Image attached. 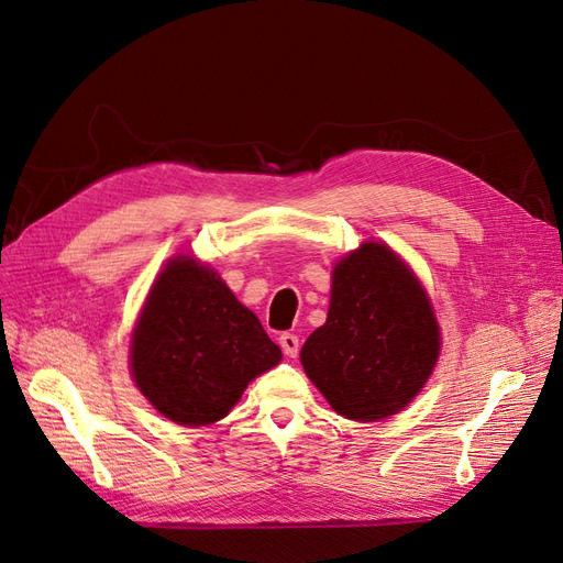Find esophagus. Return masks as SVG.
<instances>
[{"label": "esophagus", "instance_id": "esophagus-1", "mask_svg": "<svg viewBox=\"0 0 563 563\" xmlns=\"http://www.w3.org/2000/svg\"><path fill=\"white\" fill-rule=\"evenodd\" d=\"M279 345H282V350H284L286 356H296L298 350H300V340H298L296 333H288V331H286V333L279 335Z\"/></svg>", "mask_w": 563, "mask_h": 563}]
</instances>
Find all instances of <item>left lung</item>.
Masks as SVG:
<instances>
[{
    "instance_id": "obj_1",
    "label": "left lung",
    "mask_w": 563,
    "mask_h": 563,
    "mask_svg": "<svg viewBox=\"0 0 563 563\" xmlns=\"http://www.w3.org/2000/svg\"><path fill=\"white\" fill-rule=\"evenodd\" d=\"M439 327L422 286L385 244H362L333 269L331 308L300 362L333 411L350 420L395 416L428 383Z\"/></svg>"
}]
</instances>
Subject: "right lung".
Here are the masks:
<instances>
[{"mask_svg": "<svg viewBox=\"0 0 563 563\" xmlns=\"http://www.w3.org/2000/svg\"><path fill=\"white\" fill-rule=\"evenodd\" d=\"M279 362L258 317L187 255L157 277L131 343L135 385L162 416L192 428L225 418L246 385Z\"/></svg>", "mask_w": 563, "mask_h": 563, "instance_id": "add662e5", "label": "right lung"}]
</instances>
